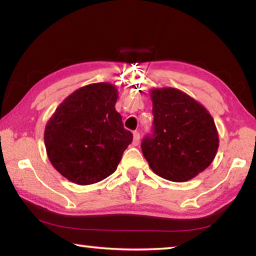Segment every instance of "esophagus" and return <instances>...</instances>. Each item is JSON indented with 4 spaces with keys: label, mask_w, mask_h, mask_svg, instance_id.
Masks as SVG:
<instances>
[{
    "label": "esophagus",
    "mask_w": 256,
    "mask_h": 256,
    "mask_svg": "<svg viewBox=\"0 0 256 256\" xmlns=\"http://www.w3.org/2000/svg\"><path fill=\"white\" fill-rule=\"evenodd\" d=\"M140 138H141V136H140V132H134V138H132V144L138 146Z\"/></svg>",
    "instance_id": "esophagus-1"
}]
</instances>
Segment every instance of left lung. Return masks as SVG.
Returning a JSON list of instances; mask_svg holds the SVG:
<instances>
[{"label": "left lung", "instance_id": "1", "mask_svg": "<svg viewBox=\"0 0 256 256\" xmlns=\"http://www.w3.org/2000/svg\"><path fill=\"white\" fill-rule=\"evenodd\" d=\"M150 98L154 134L143 140V156L157 176L190 180L210 166L218 152L214 120L202 104L177 88H152Z\"/></svg>", "mask_w": 256, "mask_h": 256}]
</instances>
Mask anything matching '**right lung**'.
<instances>
[{
    "label": "right lung",
    "mask_w": 256,
    "mask_h": 256,
    "mask_svg": "<svg viewBox=\"0 0 256 256\" xmlns=\"http://www.w3.org/2000/svg\"><path fill=\"white\" fill-rule=\"evenodd\" d=\"M118 93L110 82L80 87L48 118L44 130L48 157L72 183L90 185L110 176L132 143V134L115 110Z\"/></svg>",
    "instance_id": "add662e5"
}]
</instances>
